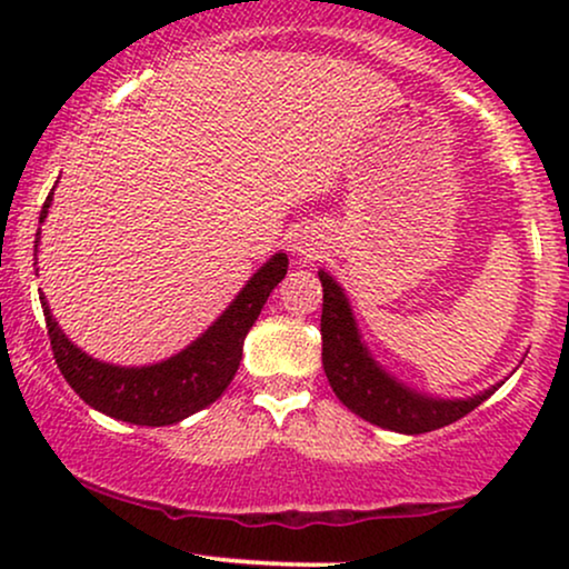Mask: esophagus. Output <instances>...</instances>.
Returning <instances> with one entry per match:
<instances>
[{
	"label": "esophagus",
	"instance_id": "esophagus-1",
	"mask_svg": "<svg viewBox=\"0 0 569 569\" xmlns=\"http://www.w3.org/2000/svg\"><path fill=\"white\" fill-rule=\"evenodd\" d=\"M291 251L297 253V257H302V259H310V257H316V248H312V243H307L305 238H299L297 243H293Z\"/></svg>",
	"mask_w": 569,
	"mask_h": 569
}]
</instances>
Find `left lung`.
<instances>
[{
  "instance_id": "8db88e82",
  "label": "left lung",
  "mask_w": 569,
  "mask_h": 569,
  "mask_svg": "<svg viewBox=\"0 0 569 569\" xmlns=\"http://www.w3.org/2000/svg\"><path fill=\"white\" fill-rule=\"evenodd\" d=\"M318 278L323 286V371L339 401L371 426L407 436L428 433V430L452 426L455 420L485 403L502 385L498 382L466 398H439L409 388L371 356L342 286L326 270H318Z\"/></svg>"
}]
</instances>
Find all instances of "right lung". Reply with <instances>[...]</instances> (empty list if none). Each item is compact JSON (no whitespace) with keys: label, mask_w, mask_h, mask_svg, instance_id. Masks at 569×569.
I'll return each instance as SVG.
<instances>
[{"label":"right lung","mask_w":569,"mask_h":569,"mask_svg":"<svg viewBox=\"0 0 569 569\" xmlns=\"http://www.w3.org/2000/svg\"><path fill=\"white\" fill-rule=\"evenodd\" d=\"M50 202H53V192L48 194L42 211H39V224L48 219ZM39 234L42 230H37V246ZM286 270H289V257L278 251L246 280L238 297L194 342H189L184 350L166 358V361L149 363V367H117V363L88 356L63 335V329L50 312L44 293H39V302H42L56 363L61 375L67 377L71 390L88 407L103 411L114 420L130 422V426L160 428L181 422L224 393L240 367V358H243V339L248 329L259 318L272 289L286 278Z\"/></svg>","instance_id":"1"}]
</instances>
